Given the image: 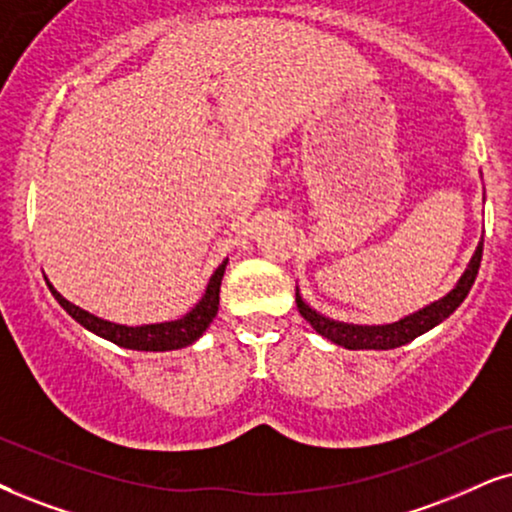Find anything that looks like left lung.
Listing matches in <instances>:
<instances>
[{
  "label": "left lung",
  "mask_w": 512,
  "mask_h": 512,
  "mask_svg": "<svg viewBox=\"0 0 512 512\" xmlns=\"http://www.w3.org/2000/svg\"><path fill=\"white\" fill-rule=\"evenodd\" d=\"M482 241L477 245L475 255L468 264V269L463 271L461 281L456 283V288L451 290L449 295L442 297V300L432 302L430 307L420 309V312L406 316L397 323H390V326H352V323H338L326 319V316L316 314L312 307H307L300 293H295V302L300 314L312 323V328L323 338H328L335 345L347 347V349H394L406 345V342L416 340L418 335H423L430 328H435L437 323H442L446 316H451L461 307V302L468 297L472 283H475L477 271H480L482 262Z\"/></svg>",
  "instance_id": "obj_1"
}]
</instances>
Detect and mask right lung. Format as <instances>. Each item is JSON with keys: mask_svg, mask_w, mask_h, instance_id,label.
<instances>
[{"mask_svg": "<svg viewBox=\"0 0 512 512\" xmlns=\"http://www.w3.org/2000/svg\"><path fill=\"white\" fill-rule=\"evenodd\" d=\"M226 260L219 264L215 274H212L208 290L200 297V302L191 309L189 314L181 316L177 321L167 323H151V326H120V323L103 321L99 316L84 312V309L75 307L73 302H68L66 297H61L49 283L51 295L56 297L58 304H61L66 312L73 316V319L80 323V326L87 328L101 338L115 342V345L127 347V349H141V352H165V349H179L196 342L200 335H203L205 328L210 326V321L215 319L219 309V286H222Z\"/></svg>", "mask_w": 512, "mask_h": 512, "instance_id": "add662e5", "label": "right lung"}]
</instances>
